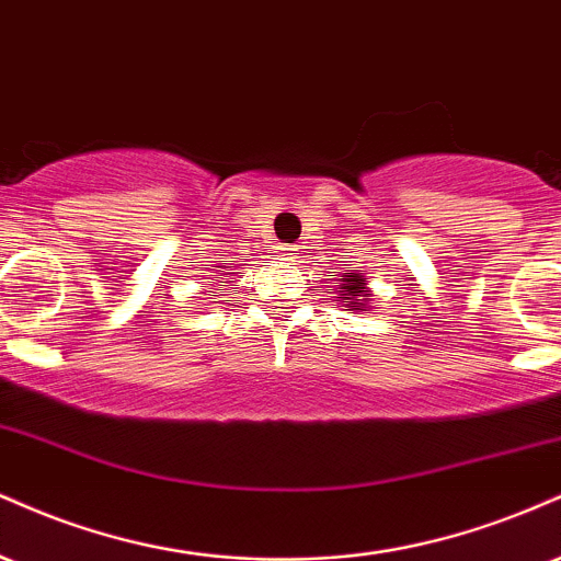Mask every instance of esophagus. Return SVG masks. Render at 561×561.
<instances>
[{
	"label": "esophagus",
	"instance_id": "1",
	"mask_svg": "<svg viewBox=\"0 0 561 561\" xmlns=\"http://www.w3.org/2000/svg\"><path fill=\"white\" fill-rule=\"evenodd\" d=\"M299 254H301V249L299 247H283L280 249V256H283V260H299Z\"/></svg>",
	"mask_w": 561,
	"mask_h": 561
}]
</instances>
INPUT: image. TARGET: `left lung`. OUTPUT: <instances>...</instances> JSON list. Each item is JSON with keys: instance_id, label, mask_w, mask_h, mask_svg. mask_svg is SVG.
<instances>
[{"instance_id": "1", "label": "left lung", "mask_w": 561, "mask_h": 561, "mask_svg": "<svg viewBox=\"0 0 561 561\" xmlns=\"http://www.w3.org/2000/svg\"><path fill=\"white\" fill-rule=\"evenodd\" d=\"M367 275L362 270H348L339 278V296L335 301H341V307H348L352 312H367L373 305V291L367 286Z\"/></svg>"}]
</instances>
